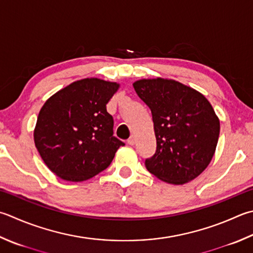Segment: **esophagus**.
Wrapping results in <instances>:
<instances>
[{"mask_svg": "<svg viewBox=\"0 0 253 253\" xmlns=\"http://www.w3.org/2000/svg\"><path fill=\"white\" fill-rule=\"evenodd\" d=\"M127 143H128V144H130V145H134V144H135V136H134V135H131L130 139L127 140Z\"/></svg>", "mask_w": 253, "mask_h": 253, "instance_id": "obj_1", "label": "esophagus"}]
</instances>
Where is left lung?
Returning a JSON list of instances; mask_svg holds the SVG:
<instances>
[{
    "label": "left lung",
    "instance_id": "left-lung-1",
    "mask_svg": "<svg viewBox=\"0 0 253 253\" xmlns=\"http://www.w3.org/2000/svg\"><path fill=\"white\" fill-rule=\"evenodd\" d=\"M133 88L154 123L156 151L145 160L146 169L175 185L196 178L211 163L220 131L211 104L175 80L142 79Z\"/></svg>",
    "mask_w": 253,
    "mask_h": 253
}]
</instances>
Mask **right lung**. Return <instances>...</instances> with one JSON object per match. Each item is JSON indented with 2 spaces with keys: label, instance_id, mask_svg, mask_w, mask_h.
I'll use <instances>...</instances> for the list:
<instances>
[{
  "label": "right lung",
  "instance_id": "1",
  "mask_svg": "<svg viewBox=\"0 0 253 253\" xmlns=\"http://www.w3.org/2000/svg\"><path fill=\"white\" fill-rule=\"evenodd\" d=\"M119 88L97 78L78 80L45 102L34 141L48 169L69 182H82L111 164L125 143L113 135L107 103Z\"/></svg>",
  "mask_w": 253,
  "mask_h": 253
}]
</instances>
